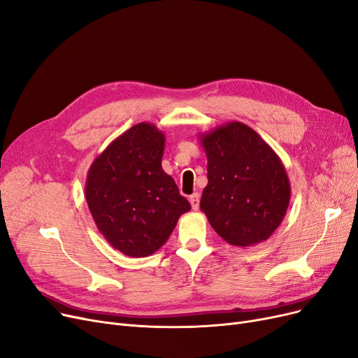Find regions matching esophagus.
Wrapping results in <instances>:
<instances>
[{"mask_svg": "<svg viewBox=\"0 0 358 358\" xmlns=\"http://www.w3.org/2000/svg\"><path fill=\"white\" fill-rule=\"evenodd\" d=\"M189 203H191V206H192V210H198V207H199V194H192L191 196H189Z\"/></svg>", "mask_w": 358, "mask_h": 358, "instance_id": "esophagus-1", "label": "esophagus"}]
</instances>
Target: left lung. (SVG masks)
<instances>
[{"mask_svg": "<svg viewBox=\"0 0 358 358\" xmlns=\"http://www.w3.org/2000/svg\"><path fill=\"white\" fill-rule=\"evenodd\" d=\"M208 183L199 207L227 244L251 247L270 238L287 214L291 185L279 155L241 122L199 135Z\"/></svg>", "mask_w": 358, "mask_h": 358, "instance_id": "1", "label": "left lung"}]
</instances>
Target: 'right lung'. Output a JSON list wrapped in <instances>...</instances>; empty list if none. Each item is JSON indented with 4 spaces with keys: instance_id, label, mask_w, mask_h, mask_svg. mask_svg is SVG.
Here are the masks:
<instances>
[{
    "instance_id": "right-lung-1",
    "label": "right lung",
    "mask_w": 358,
    "mask_h": 358,
    "mask_svg": "<svg viewBox=\"0 0 358 358\" xmlns=\"http://www.w3.org/2000/svg\"><path fill=\"white\" fill-rule=\"evenodd\" d=\"M166 136L152 123H138L91 164L85 196L98 231L127 257L160 250L183 213L191 210L173 178L162 167Z\"/></svg>"
}]
</instances>
